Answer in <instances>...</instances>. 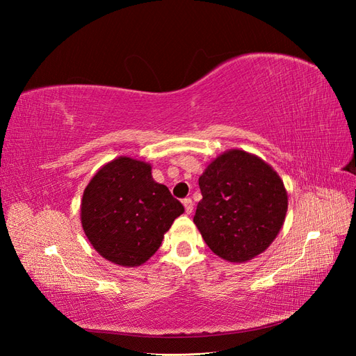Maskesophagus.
I'll list each match as a JSON object with an SVG mask.
<instances>
[{"instance_id":"esophagus-1","label":"esophagus","mask_w":356,"mask_h":356,"mask_svg":"<svg viewBox=\"0 0 356 356\" xmlns=\"http://www.w3.org/2000/svg\"><path fill=\"white\" fill-rule=\"evenodd\" d=\"M182 203H184V208H186V212L187 213H191L193 212V200L190 197L182 200Z\"/></svg>"}]
</instances>
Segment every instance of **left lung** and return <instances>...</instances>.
Masks as SVG:
<instances>
[{
	"instance_id": "obj_1",
	"label": "left lung",
	"mask_w": 356,
	"mask_h": 356,
	"mask_svg": "<svg viewBox=\"0 0 356 356\" xmlns=\"http://www.w3.org/2000/svg\"><path fill=\"white\" fill-rule=\"evenodd\" d=\"M195 224L212 252L233 263L261 254L281 230L288 209L282 179L242 149L215 159L199 178Z\"/></svg>"
}]
</instances>
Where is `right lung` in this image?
<instances>
[{
  "instance_id": "obj_1",
  "label": "right lung",
  "mask_w": 356,
  "mask_h": 356,
  "mask_svg": "<svg viewBox=\"0 0 356 356\" xmlns=\"http://www.w3.org/2000/svg\"><path fill=\"white\" fill-rule=\"evenodd\" d=\"M182 212V203L153 179L152 166L118 157L101 168L86 187L81 224L104 258L135 267L159 250L163 234Z\"/></svg>"
}]
</instances>
